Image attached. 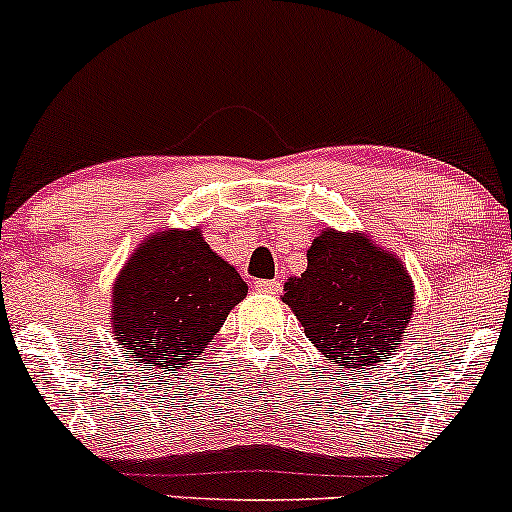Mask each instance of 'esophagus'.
Here are the masks:
<instances>
[{
    "label": "esophagus",
    "mask_w": 512,
    "mask_h": 512,
    "mask_svg": "<svg viewBox=\"0 0 512 512\" xmlns=\"http://www.w3.org/2000/svg\"><path fill=\"white\" fill-rule=\"evenodd\" d=\"M256 290L258 292H271V295H275V292L280 290V283H278V280H256Z\"/></svg>",
    "instance_id": "obj_1"
}]
</instances>
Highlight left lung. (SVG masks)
I'll return each instance as SVG.
<instances>
[{"instance_id": "obj_1", "label": "left lung", "mask_w": 512, "mask_h": 512, "mask_svg": "<svg viewBox=\"0 0 512 512\" xmlns=\"http://www.w3.org/2000/svg\"><path fill=\"white\" fill-rule=\"evenodd\" d=\"M283 302L324 358L363 370L396 353L416 287L394 251L365 232L326 227L309 246L307 271L285 283Z\"/></svg>"}]
</instances>
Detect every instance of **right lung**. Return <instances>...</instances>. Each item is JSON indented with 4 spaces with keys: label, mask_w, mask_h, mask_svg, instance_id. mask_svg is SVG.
<instances>
[{
    "label": "right lung",
    "mask_w": 512,
    "mask_h": 512,
    "mask_svg": "<svg viewBox=\"0 0 512 512\" xmlns=\"http://www.w3.org/2000/svg\"><path fill=\"white\" fill-rule=\"evenodd\" d=\"M249 285L198 227L159 229L132 251L111 290L120 350L162 372L200 358Z\"/></svg>",
    "instance_id": "right-lung-1"
}]
</instances>
